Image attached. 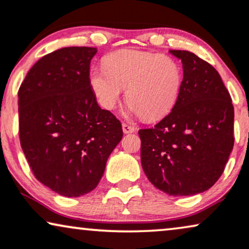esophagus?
Masks as SVG:
<instances>
[{
  "mask_svg": "<svg viewBox=\"0 0 249 249\" xmlns=\"http://www.w3.org/2000/svg\"><path fill=\"white\" fill-rule=\"evenodd\" d=\"M122 130H124V134H131V132L136 130V128L132 127V125L128 124H122Z\"/></svg>",
  "mask_w": 249,
  "mask_h": 249,
  "instance_id": "obj_1",
  "label": "esophagus"
}]
</instances>
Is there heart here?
I'll use <instances>...</instances> for the list:
<instances>
[{
	"label": "heart",
	"instance_id": "b5f03b06",
	"mask_svg": "<svg viewBox=\"0 0 249 249\" xmlns=\"http://www.w3.org/2000/svg\"><path fill=\"white\" fill-rule=\"evenodd\" d=\"M89 85L97 101L113 109L127 88L130 111L157 120L172 111L183 85V67L175 58L135 49H122L108 54L104 69L92 67Z\"/></svg>",
	"mask_w": 249,
	"mask_h": 249
}]
</instances>
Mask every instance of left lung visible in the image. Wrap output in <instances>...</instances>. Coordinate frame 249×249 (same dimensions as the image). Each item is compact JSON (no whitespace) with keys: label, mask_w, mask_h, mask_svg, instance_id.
Returning a JSON list of instances; mask_svg holds the SVG:
<instances>
[{"label":"left lung","mask_w":249,"mask_h":249,"mask_svg":"<svg viewBox=\"0 0 249 249\" xmlns=\"http://www.w3.org/2000/svg\"><path fill=\"white\" fill-rule=\"evenodd\" d=\"M182 60L183 85L172 112L141 129V161L148 180L174 196L211 189L233 148L234 109L217 71L193 53L170 50Z\"/></svg>","instance_id":"8db88e82"}]
</instances>
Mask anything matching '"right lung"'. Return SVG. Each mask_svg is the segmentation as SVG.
<instances>
[{
  "label": "right lung",
  "mask_w": 249,
  "mask_h": 249,
  "mask_svg": "<svg viewBox=\"0 0 249 249\" xmlns=\"http://www.w3.org/2000/svg\"><path fill=\"white\" fill-rule=\"evenodd\" d=\"M96 48H61L28 71L18 91L19 138L35 178L64 196L98 185L122 127L89 85Z\"/></svg>",
  "instance_id": "right-lung-1"
}]
</instances>
